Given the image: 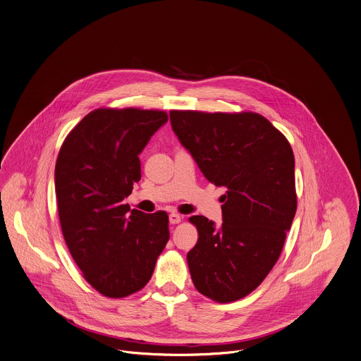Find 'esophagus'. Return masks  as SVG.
Listing matches in <instances>:
<instances>
[{
    "label": "esophagus",
    "instance_id": "1",
    "mask_svg": "<svg viewBox=\"0 0 361 361\" xmlns=\"http://www.w3.org/2000/svg\"><path fill=\"white\" fill-rule=\"evenodd\" d=\"M181 219H183V216L181 215H178V214H170V224H180L181 222Z\"/></svg>",
    "mask_w": 361,
    "mask_h": 361
}]
</instances>
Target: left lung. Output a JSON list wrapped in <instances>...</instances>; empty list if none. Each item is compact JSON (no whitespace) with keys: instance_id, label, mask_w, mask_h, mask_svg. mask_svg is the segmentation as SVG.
I'll return each instance as SVG.
<instances>
[{"instance_id":"8db88e82","label":"left lung","mask_w":361,"mask_h":361,"mask_svg":"<svg viewBox=\"0 0 361 361\" xmlns=\"http://www.w3.org/2000/svg\"><path fill=\"white\" fill-rule=\"evenodd\" d=\"M181 145L205 178L225 187L222 225L190 216L198 241L187 254L195 289L218 303L254 292L278 262L296 207L295 156L288 139L254 111L171 110Z\"/></svg>"}]
</instances>
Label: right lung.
Listing matches in <instances>:
<instances>
[{
	"label": "right lung",
	"mask_w": 361,
	"mask_h": 361,
	"mask_svg": "<svg viewBox=\"0 0 361 361\" xmlns=\"http://www.w3.org/2000/svg\"><path fill=\"white\" fill-rule=\"evenodd\" d=\"M164 110L99 107L63 140L55 166L62 233L86 282L122 299L143 289L169 243V215L123 200L142 177L139 154L167 122Z\"/></svg>",
	"instance_id": "add662e5"
}]
</instances>
